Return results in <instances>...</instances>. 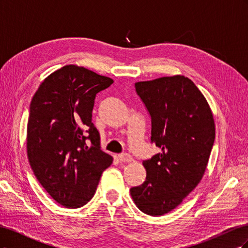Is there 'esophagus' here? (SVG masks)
<instances>
[{"mask_svg": "<svg viewBox=\"0 0 248 248\" xmlns=\"http://www.w3.org/2000/svg\"><path fill=\"white\" fill-rule=\"evenodd\" d=\"M119 159L121 161H124V162H129L132 160V156L128 153H122L119 155Z\"/></svg>", "mask_w": 248, "mask_h": 248, "instance_id": "34e87169", "label": "esophagus"}]
</instances>
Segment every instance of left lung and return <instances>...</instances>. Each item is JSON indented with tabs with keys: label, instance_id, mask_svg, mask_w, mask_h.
I'll return each instance as SVG.
<instances>
[{
	"label": "left lung",
	"instance_id": "8db88e82",
	"mask_svg": "<svg viewBox=\"0 0 248 248\" xmlns=\"http://www.w3.org/2000/svg\"><path fill=\"white\" fill-rule=\"evenodd\" d=\"M151 118V142L161 152L142 161L144 183L130 194L141 212L166 214L182 202L204 176L214 144L212 111L197 86L183 76L136 82Z\"/></svg>",
	"mask_w": 248,
	"mask_h": 248
}]
</instances>
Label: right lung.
Instances as JSON below:
<instances>
[{"label":"right lung","instance_id":"obj_1","mask_svg":"<svg viewBox=\"0 0 248 248\" xmlns=\"http://www.w3.org/2000/svg\"><path fill=\"white\" fill-rule=\"evenodd\" d=\"M112 82L84 67L67 65L41 82L30 104V166L43 188L64 207L86 205L112 162L100 149L92 123L96 94Z\"/></svg>","mask_w":248,"mask_h":248}]
</instances>
